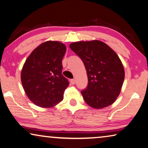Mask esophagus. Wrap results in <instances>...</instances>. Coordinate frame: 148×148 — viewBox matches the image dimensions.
<instances>
[{"mask_svg":"<svg viewBox=\"0 0 148 148\" xmlns=\"http://www.w3.org/2000/svg\"><path fill=\"white\" fill-rule=\"evenodd\" d=\"M75 82H76V80H75L74 79H70V83H71L72 85L75 84Z\"/></svg>","mask_w":148,"mask_h":148,"instance_id":"esophagus-1","label":"esophagus"}]
</instances>
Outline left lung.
<instances>
[{
	"mask_svg": "<svg viewBox=\"0 0 148 148\" xmlns=\"http://www.w3.org/2000/svg\"><path fill=\"white\" fill-rule=\"evenodd\" d=\"M70 48L81 58L86 69L88 84L81 91L86 103L97 109L112 105L125 79V69L119 56L99 40L74 42Z\"/></svg>",
	"mask_w": 148,
	"mask_h": 148,
	"instance_id": "1",
	"label": "left lung"
}]
</instances>
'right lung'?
Wrapping results in <instances>:
<instances>
[{"instance_id": "add662e5", "label": "right lung", "mask_w": 148, "mask_h": 148, "mask_svg": "<svg viewBox=\"0 0 148 148\" xmlns=\"http://www.w3.org/2000/svg\"><path fill=\"white\" fill-rule=\"evenodd\" d=\"M64 44L47 41L32 51L21 72V81L29 100L37 106L50 108L62 101L69 85L62 74Z\"/></svg>"}]
</instances>
